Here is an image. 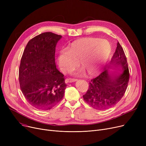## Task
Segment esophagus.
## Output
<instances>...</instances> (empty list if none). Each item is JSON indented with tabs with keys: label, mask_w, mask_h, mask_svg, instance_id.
<instances>
[{
	"label": "esophagus",
	"mask_w": 146,
	"mask_h": 146,
	"mask_svg": "<svg viewBox=\"0 0 146 146\" xmlns=\"http://www.w3.org/2000/svg\"><path fill=\"white\" fill-rule=\"evenodd\" d=\"M78 80L76 79H72V78H68L66 79V83H72V82H74L76 81H77Z\"/></svg>",
	"instance_id": "obj_1"
}]
</instances>
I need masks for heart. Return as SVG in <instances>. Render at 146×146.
Wrapping results in <instances>:
<instances>
[{"label": "heart", "mask_w": 146, "mask_h": 146, "mask_svg": "<svg viewBox=\"0 0 146 146\" xmlns=\"http://www.w3.org/2000/svg\"><path fill=\"white\" fill-rule=\"evenodd\" d=\"M111 45L109 41L95 37L81 38L72 42L68 49H63L58 56V66L63 73L70 72L79 64L82 66L76 74L86 71L89 76L100 73L111 55Z\"/></svg>", "instance_id": "b5f03b06"}]
</instances>
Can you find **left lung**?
Masks as SVG:
<instances>
[{"instance_id": "left-lung-1", "label": "left lung", "mask_w": 146, "mask_h": 146, "mask_svg": "<svg viewBox=\"0 0 146 146\" xmlns=\"http://www.w3.org/2000/svg\"><path fill=\"white\" fill-rule=\"evenodd\" d=\"M129 77L127 58L123 48L118 42L110 66L98 77L91 80L86 94L83 96L84 100L96 110L111 108L123 97L128 86Z\"/></svg>"}]
</instances>
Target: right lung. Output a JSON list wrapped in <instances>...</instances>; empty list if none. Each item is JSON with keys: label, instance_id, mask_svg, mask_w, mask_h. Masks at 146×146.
Masks as SVG:
<instances>
[{"label": "right lung", "instance_id": "add662e5", "mask_svg": "<svg viewBox=\"0 0 146 146\" xmlns=\"http://www.w3.org/2000/svg\"><path fill=\"white\" fill-rule=\"evenodd\" d=\"M61 35L44 33L29 40L19 68L22 92L29 104L40 110L51 109L63 99L67 85L56 68V47Z\"/></svg>", "mask_w": 146, "mask_h": 146}]
</instances>
